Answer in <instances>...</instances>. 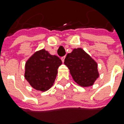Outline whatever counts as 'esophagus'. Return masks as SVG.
Masks as SVG:
<instances>
[{
	"label": "esophagus",
	"mask_w": 124,
	"mask_h": 124,
	"mask_svg": "<svg viewBox=\"0 0 124 124\" xmlns=\"http://www.w3.org/2000/svg\"><path fill=\"white\" fill-rule=\"evenodd\" d=\"M64 59H65V56H63V57L61 58V60H62V61L63 62H64Z\"/></svg>",
	"instance_id": "34e87169"
}]
</instances>
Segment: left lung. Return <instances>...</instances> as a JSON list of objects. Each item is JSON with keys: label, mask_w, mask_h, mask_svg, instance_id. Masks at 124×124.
<instances>
[{"label": "left lung", "mask_w": 124, "mask_h": 124, "mask_svg": "<svg viewBox=\"0 0 124 124\" xmlns=\"http://www.w3.org/2000/svg\"><path fill=\"white\" fill-rule=\"evenodd\" d=\"M64 64L69 69L74 81L82 86H92L99 76L97 63L80 48L66 55Z\"/></svg>", "instance_id": "8db88e82"}]
</instances>
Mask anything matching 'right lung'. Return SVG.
<instances>
[{"label": "right lung", "instance_id": "right-lung-1", "mask_svg": "<svg viewBox=\"0 0 124 124\" xmlns=\"http://www.w3.org/2000/svg\"><path fill=\"white\" fill-rule=\"evenodd\" d=\"M62 60L42 49L33 55L25 64V79L38 91H45L54 84Z\"/></svg>", "mask_w": 124, "mask_h": 124}]
</instances>
